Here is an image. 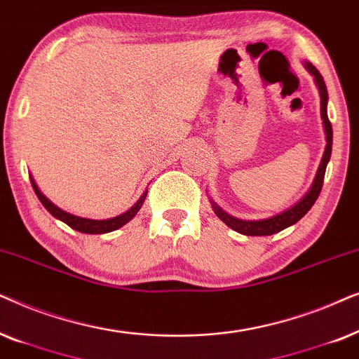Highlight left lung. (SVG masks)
<instances>
[{
	"mask_svg": "<svg viewBox=\"0 0 359 359\" xmlns=\"http://www.w3.org/2000/svg\"><path fill=\"white\" fill-rule=\"evenodd\" d=\"M305 69L310 72V75H313L315 83H317L318 93H320V114H322L325 137H327V146H325V152H323L322 161H320L317 175H315L312 187L309 189V192L305 194L297 203L285 210V212L279 213V215H274V217L266 218V219H240V218H235V217H231V215H228L226 212H224V210L219 208L218 205L213 202V200H210L215 215H217V217L222 219V222L226 224V226L235 229V231H238V233H241V235H246V236H269V235H274V233L283 231V229H285V228L292 226V224L297 223L299 219L302 218L310 208H312L315 200L318 198L320 192H322L325 170H327V164L330 161V156H332V142H333L332 123H330L328 114H327L328 92H327V87H325L323 76L320 75V72L315 69V67L310 64V62H305Z\"/></svg>",
	"mask_w": 359,
	"mask_h": 359,
	"instance_id": "8db88e82",
	"label": "left lung"
}]
</instances>
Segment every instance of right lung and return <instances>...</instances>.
Instances as JSON below:
<instances>
[{"label":"right lung","mask_w":359,"mask_h":359,"mask_svg":"<svg viewBox=\"0 0 359 359\" xmlns=\"http://www.w3.org/2000/svg\"><path fill=\"white\" fill-rule=\"evenodd\" d=\"M31 184H32V189H34V192L37 195V198L41 200V203L44 205L46 210L52 215V217L59 218L60 222H64L65 224H69L70 228H74V229H76V231H80V233H87V235H102V233L114 231V229L121 228L123 224H126L128 222H131V218H135V215L140 212V208L142 207V203H144L146 195H147V190H146V192L141 195V198L137 200V202L133 205V207L128 210V212L118 215V217L109 218V219H90V218L75 217V215L67 213L62 208L55 207V205L52 203L49 198L44 197V195L41 194V190L37 189V184L34 182V179H32V177H31Z\"/></svg>","instance_id":"obj_1"}]
</instances>
